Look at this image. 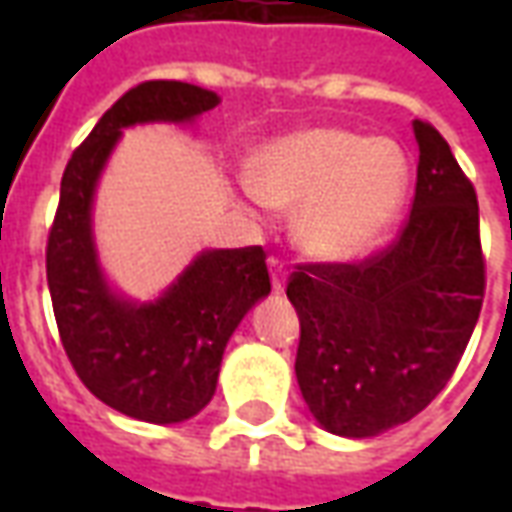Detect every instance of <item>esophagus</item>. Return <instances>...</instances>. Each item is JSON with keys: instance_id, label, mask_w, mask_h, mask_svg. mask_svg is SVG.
<instances>
[{"instance_id": "1", "label": "esophagus", "mask_w": 512, "mask_h": 512, "mask_svg": "<svg viewBox=\"0 0 512 512\" xmlns=\"http://www.w3.org/2000/svg\"><path fill=\"white\" fill-rule=\"evenodd\" d=\"M268 268H271V285H274V290H277V293H282V290H285V274H288V271H285V263H282V260H279V257H268Z\"/></svg>"}]
</instances>
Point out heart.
I'll use <instances>...</instances> for the list:
<instances>
[{
	"label": "heart",
	"mask_w": 512,
	"mask_h": 512,
	"mask_svg": "<svg viewBox=\"0 0 512 512\" xmlns=\"http://www.w3.org/2000/svg\"><path fill=\"white\" fill-rule=\"evenodd\" d=\"M408 178L406 153L392 139L310 128L260 150L246 191L255 202L299 208L296 244L312 257L343 260L392 224Z\"/></svg>",
	"instance_id": "1"
}]
</instances>
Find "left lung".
Listing matches in <instances>:
<instances>
[{
  "instance_id": "8db88e82",
  "label": "left lung",
  "mask_w": 512,
  "mask_h": 512,
  "mask_svg": "<svg viewBox=\"0 0 512 512\" xmlns=\"http://www.w3.org/2000/svg\"><path fill=\"white\" fill-rule=\"evenodd\" d=\"M417 189L395 241L359 263H301L296 378L312 417L367 439L417 417L447 386L480 318V208L447 139L414 120Z\"/></svg>"
}]
</instances>
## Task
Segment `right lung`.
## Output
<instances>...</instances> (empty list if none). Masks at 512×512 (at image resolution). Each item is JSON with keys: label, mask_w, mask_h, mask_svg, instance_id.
I'll use <instances>...</instances> for the list:
<instances>
[{"label": "right lung", "mask_w": 512, "mask_h": 512, "mask_svg": "<svg viewBox=\"0 0 512 512\" xmlns=\"http://www.w3.org/2000/svg\"><path fill=\"white\" fill-rule=\"evenodd\" d=\"M219 95L186 82H142L117 98L73 150L46 244L51 307L76 376L126 417L172 425L211 403L224 345L271 293L263 246L208 249L156 301L136 304L106 285L93 244V194L123 128L189 123Z\"/></svg>", "instance_id": "add662e5"}]
</instances>
